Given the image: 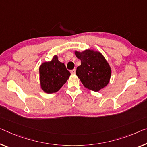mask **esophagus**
Returning a JSON list of instances; mask_svg holds the SVG:
<instances>
[{"label": "esophagus", "mask_w": 147, "mask_h": 147, "mask_svg": "<svg viewBox=\"0 0 147 147\" xmlns=\"http://www.w3.org/2000/svg\"><path fill=\"white\" fill-rule=\"evenodd\" d=\"M76 69H72V70H71V73L72 74H76Z\"/></svg>", "instance_id": "esophagus-1"}]
</instances>
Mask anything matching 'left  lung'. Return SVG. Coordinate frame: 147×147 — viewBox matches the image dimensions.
<instances>
[{
	"mask_svg": "<svg viewBox=\"0 0 147 147\" xmlns=\"http://www.w3.org/2000/svg\"><path fill=\"white\" fill-rule=\"evenodd\" d=\"M76 55L81 60L76 75L83 85L95 92L107 86L111 76V69L102 54L86 50L82 53L76 51Z\"/></svg>",
	"mask_w": 147,
	"mask_h": 147,
	"instance_id": "1",
	"label": "left lung"
}]
</instances>
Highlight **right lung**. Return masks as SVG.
Returning <instances> with one entry per match:
<instances>
[{
	"label": "right lung",
	"mask_w": 147,
	"mask_h": 147,
	"mask_svg": "<svg viewBox=\"0 0 147 147\" xmlns=\"http://www.w3.org/2000/svg\"><path fill=\"white\" fill-rule=\"evenodd\" d=\"M40 86L47 93H53L59 91L68 80L70 72L64 63L55 56L50 62H44L39 67Z\"/></svg>",
	"instance_id": "1"
}]
</instances>
